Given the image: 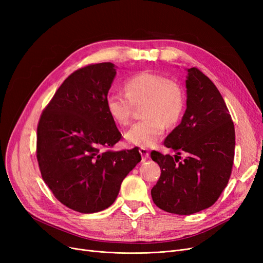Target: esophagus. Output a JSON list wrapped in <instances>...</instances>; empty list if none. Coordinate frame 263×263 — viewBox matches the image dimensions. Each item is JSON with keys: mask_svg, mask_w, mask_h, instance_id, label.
Here are the masks:
<instances>
[{"mask_svg": "<svg viewBox=\"0 0 263 263\" xmlns=\"http://www.w3.org/2000/svg\"><path fill=\"white\" fill-rule=\"evenodd\" d=\"M139 153H140V155H141L142 161H145L146 159H148V157H149V150H148L147 148L141 147V148L139 149Z\"/></svg>", "mask_w": 263, "mask_h": 263, "instance_id": "esophagus-1", "label": "esophagus"}]
</instances>
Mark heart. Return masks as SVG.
Instances as JSON below:
<instances>
[{"mask_svg": "<svg viewBox=\"0 0 263 263\" xmlns=\"http://www.w3.org/2000/svg\"><path fill=\"white\" fill-rule=\"evenodd\" d=\"M125 93L109 91L105 106L109 117L117 125L129 123L135 105L145 102L144 117L132 125L125 138L132 145L150 147L160 138L166 125L179 122L184 109L185 98L182 87L166 76L144 71L129 77L124 83Z\"/></svg>", "mask_w": 263, "mask_h": 263, "instance_id": "heart-1", "label": "heart"}]
</instances>
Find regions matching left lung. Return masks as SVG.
I'll list each match as a JSON object with an SVG mask.
<instances>
[{
    "label": "left lung",
    "instance_id": "8db88e82",
    "mask_svg": "<svg viewBox=\"0 0 263 263\" xmlns=\"http://www.w3.org/2000/svg\"><path fill=\"white\" fill-rule=\"evenodd\" d=\"M186 109L163 141L174 157L151 151L161 176L151 190L168 213L191 215L209 209L226 187L234 164L235 127L217 87L197 68L187 69ZM187 157L180 161V154Z\"/></svg>",
    "mask_w": 263,
    "mask_h": 263
}]
</instances>
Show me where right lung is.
<instances>
[{
    "instance_id": "obj_1",
    "label": "right lung",
    "mask_w": 263,
    "mask_h": 263,
    "mask_svg": "<svg viewBox=\"0 0 263 263\" xmlns=\"http://www.w3.org/2000/svg\"><path fill=\"white\" fill-rule=\"evenodd\" d=\"M116 69L102 62L78 69L55 91L37 127V161L57 200L79 213L109 208L141 160L137 147L105 150L122 138L105 97Z\"/></svg>"
}]
</instances>
